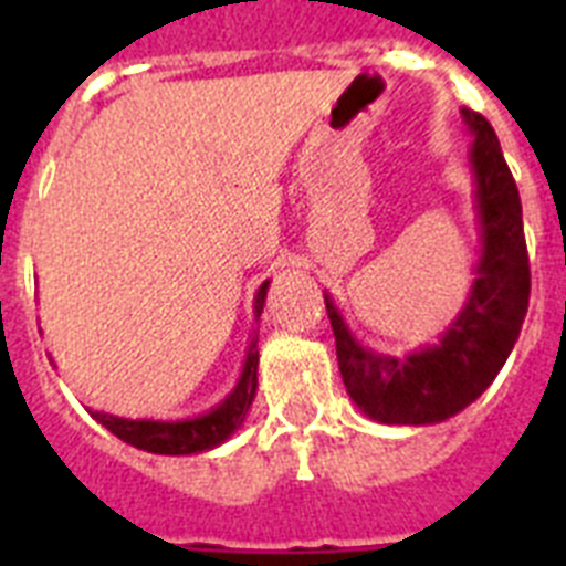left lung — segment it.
Listing matches in <instances>:
<instances>
[{
	"label": "left lung",
	"instance_id": "left-lung-1",
	"mask_svg": "<svg viewBox=\"0 0 566 566\" xmlns=\"http://www.w3.org/2000/svg\"><path fill=\"white\" fill-rule=\"evenodd\" d=\"M470 138L479 260L457 317L437 343L405 357L363 345L326 292L345 391L359 411L382 424H437L476 402L507 363L530 300V260L522 198L488 118L462 109Z\"/></svg>",
	"mask_w": 566,
	"mask_h": 566
}]
</instances>
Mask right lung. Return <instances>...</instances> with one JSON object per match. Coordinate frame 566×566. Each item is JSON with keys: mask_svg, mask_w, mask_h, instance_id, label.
<instances>
[{"mask_svg": "<svg viewBox=\"0 0 566 566\" xmlns=\"http://www.w3.org/2000/svg\"><path fill=\"white\" fill-rule=\"evenodd\" d=\"M266 292L269 280H263L258 294H254V323L263 314ZM254 394H258V328H252V337H249L247 359H243L238 382L209 411L187 419H127L104 411H90V417L138 451L158 453V457H192V453L212 451L238 433L249 408H252Z\"/></svg>", "mask_w": 566, "mask_h": 566, "instance_id": "1", "label": "right lung"}]
</instances>
